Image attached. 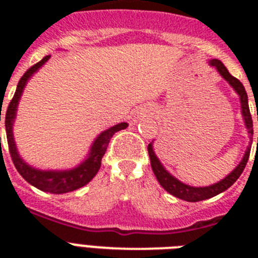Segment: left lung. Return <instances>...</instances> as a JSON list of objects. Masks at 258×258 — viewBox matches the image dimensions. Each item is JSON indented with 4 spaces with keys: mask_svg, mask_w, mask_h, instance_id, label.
Instances as JSON below:
<instances>
[{
    "mask_svg": "<svg viewBox=\"0 0 258 258\" xmlns=\"http://www.w3.org/2000/svg\"><path fill=\"white\" fill-rule=\"evenodd\" d=\"M209 64L216 67V70L220 72L221 76L226 80L227 83L234 88L236 93L239 94L240 98V104H241V115L244 118V124L247 127V132L249 134V140L252 141V137H253V122H252V116L249 112V106H248V95L245 92L243 84L239 81L238 79H235L234 76L229 74L227 68L223 66V63L218 59H212L209 60ZM257 121H258V115H257ZM252 143V142H250ZM250 143L248 146L247 151H245L244 156L241 159V161L239 163V165L236 166L235 169L232 170L229 175H226L222 181L217 182V183L211 184V186H207V187H192V186H188V184L182 183L181 181H178L177 178H174L169 172H166L165 168L163 166V164L160 163V160L157 159V156L155 155L154 149H152V143H150L147 150H149L150 160H151V168L154 170V174L156 175L157 181L164 187V190H166L169 194H172L173 197L178 198V199L186 200V202H202V200L211 199V198L216 197L218 194L223 192L225 190L232 186L234 182L240 177V174L244 170L245 165H247L248 157L250 154ZM257 143H258V137H257Z\"/></svg>",
    "mask_w": 258,
    "mask_h": 258,
    "instance_id": "8db88e82",
    "label": "left lung"
}]
</instances>
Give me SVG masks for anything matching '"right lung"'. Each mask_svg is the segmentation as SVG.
I'll use <instances>...</instances> for the list:
<instances>
[{
	"label": "right lung",
	"instance_id": "right-lung-1",
	"mask_svg": "<svg viewBox=\"0 0 258 258\" xmlns=\"http://www.w3.org/2000/svg\"><path fill=\"white\" fill-rule=\"evenodd\" d=\"M49 58L50 55H46L44 59H41L38 63H36L35 66H32L26 74L23 75L22 79L19 80L15 94H14L13 99L10 101L6 115H5V126H6V137H8V145L11 160H13L14 165H15V168H17V170L23 178L26 179L28 183H31L32 186H35V187L40 188L42 191H46V192L66 194L83 187V186H85L86 183H89L94 178V175L97 174L99 168H101L102 157H103L104 152H106L107 147H108L109 140L112 138V136L116 132L125 129L127 124L126 122H120V124L102 132L95 138L92 149H90V152H89V156L86 157L85 161H83L74 169L56 170V172L55 170H40L36 169V168H32L28 164L24 163V160L18 154L17 146H15V142H14L13 124L14 120H15V116H17L18 103H19L23 89L26 86L27 81L31 79L32 75L37 72L38 68L42 67L49 60Z\"/></svg>",
	"mask_w": 258,
	"mask_h": 258
}]
</instances>
